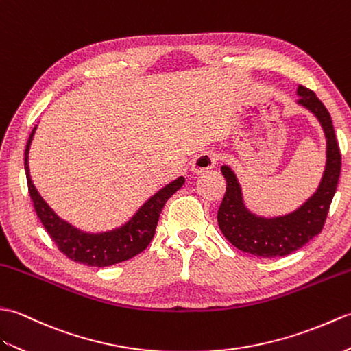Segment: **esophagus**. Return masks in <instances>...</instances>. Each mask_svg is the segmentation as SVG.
I'll return each mask as SVG.
<instances>
[{"label":"esophagus","instance_id":"34e87169","mask_svg":"<svg viewBox=\"0 0 351 351\" xmlns=\"http://www.w3.org/2000/svg\"><path fill=\"white\" fill-rule=\"evenodd\" d=\"M216 162H217V158L215 153H210V152L201 153L192 162V173L197 176L204 174L208 169H212L216 165Z\"/></svg>","mask_w":351,"mask_h":351}]
</instances>
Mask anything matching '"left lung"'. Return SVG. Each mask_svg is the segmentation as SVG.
I'll list each match as a JSON object with an SVG mask.
<instances>
[{"label": "left lung", "mask_w": 351, "mask_h": 351, "mask_svg": "<svg viewBox=\"0 0 351 351\" xmlns=\"http://www.w3.org/2000/svg\"><path fill=\"white\" fill-rule=\"evenodd\" d=\"M298 104L313 112L326 135V168L314 195L294 212L264 217L249 212L236 174L227 165L221 168L227 180V192L217 212V223L231 245L261 258H275L298 251L311 239L320 234L330 202L337 192L341 173V152L329 111L314 91L299 85Z\"/></svg>", "instance_id": "8db88e82"}]
</instances>
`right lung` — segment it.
<instances>
[{
    "label": "right lung",
    "instance_id": "1",
    "mask_svg": "<svg viewBox=\"0 0 351 351\" xmlns=\"http://www.w3.org/2000/svg\"><path fill=\"white\" fill-rule=\"evenodd\" d=\"M37 126L33 129L28 138L25 158H23V160H25L28 191L38 219L42 221L45 230L48 231L51 239L56 241L60 251L67 258L90 267L112 266V264L126 261L132 258V256L141 254L149 246L154 236L163 206L182 188L184 177H178L177 180L171 182L165 188L156 192L121 227L105 232H96V234L95 232H85L56 215V212L40 197V193L37 192L36 186L33 184V180H31L28 153Z\"/></svg>",
    "mask_w": 351,
    "mask_h": 351
}]
</instances>
